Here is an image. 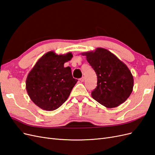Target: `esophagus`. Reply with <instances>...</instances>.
Segmentation results:
<instances>
[{"label": "esophagus", "instance_id": "esophagus-1", "mask_svg": "<svg viewBox=\"0 0 155 155\" xmlns=\"http://www.w3.org/2000/svg\"><path fill=\"white\" fill-rule=\"evenodd\" d=\"M79 80H80L81 82H83V81H84V80H85V78H84V77H82L81 78L79 79Z\"/></svg>", "mask_w": 155, "mask_h": 155}]
</instances>
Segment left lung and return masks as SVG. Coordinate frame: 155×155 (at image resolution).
<instances>
[{"label": "left lung", "instance_id": "left-lung-1", "mask_svg": "<svg viewBox=\"0 0 155 155\" xmlns=\"http://www.w3.org/2000/svg\"><path fill=\"white\" fill-rule=\"evenodd\" d=\"M97 75V87L92 97L107 108L124 103L133 92L134 79L127 65L110 51L97 48L81 54Z\"/></svg>", "mask_w": 155, "mask_h": 155}]
</instances>
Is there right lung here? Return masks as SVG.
Wrapping results in <instances>:
<instances>
[{"instance_id":"1","label":"right lung","mask_w":155,"mask_h":155,"mask_svg":"<svg viewBox=\"0 0 155 155\" xmlns=\"http://www.w3.org/2000/svg\"><path fill=\"white\" fill-rule=\"evenodd\" d=\"M72 57L71 52L58 55L50 51L42 56L30 70L26 88L31 100L41 109L54 110L68 99L78 81L73 78L70 67H64V63Z\"/></svg>"}]
</instances>
